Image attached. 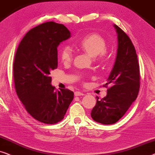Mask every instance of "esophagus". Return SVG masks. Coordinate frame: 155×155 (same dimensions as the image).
Instances as JSON below:
<instances>
[{
    "instance_id": "obj_1",
    "label": "esophagus",
    "mask_w": 155,
    "mask_h": 155,
    "mask_svg": "<svg viewBox=\"0 0 155 155\" xmlns=\"http://www.w3.org/2000/svg\"><path fill=\"white\" fill-rule=\"evenodd\" d=\"M84 93L81 91H75L74 92V96H84Z\"/></svg>"
}]
</instances>
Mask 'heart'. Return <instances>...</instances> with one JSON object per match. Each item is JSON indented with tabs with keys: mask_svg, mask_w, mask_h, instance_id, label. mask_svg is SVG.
<instances>
[{
	"mask_svg": "<svg viewBox=\"0 0 155 155\" xmlns=\"http://www.w3.org/2000/svg\"><path fill=\"white\" fill-rule=\"evenodd\" d=\"M78 47L93 57L98 55L103 58L105 56L106 42L104 38L98 34H91L86 36L77 43ZM73 53L70 47L63 46L60 50V58L64 62H68L72 59Z\"/></svg>",
	"mask_w": 155,
	"mask_h": 155,
	"instance_id": "1",
	"label": "heart"
}]
</instances>
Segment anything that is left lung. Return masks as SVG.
<instances>
[{
	"label": "left lung",
	"instance_id": "8db88e82",
	"mask_svg": "<svg viewBox=\"0 0 155 155\" xmlns=\"http://www.w3.org/2000/svg\"><path fill=\"white\" fill-rule=\"evenodd\" d=\"M117 36L115 64L104 86L110 87L107 95L98 100L91 115L104 125L114 124L122 117L137 98L140 89V67L135 47L123 31L113 25Z\"/></svg>",
	"mask_w": 155,
	"mask_h": 155
}]
</instances>
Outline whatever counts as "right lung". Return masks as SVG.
Segmentation results:
<instances>
[{
  "instance_id": "1",
  "label": "right lung",
  "mask_w": 155,
  "mask_h": 155,
  "mask_svg": "<svg viewBox=\"0 0 155 155\" xmlns=\"http://www.w3.org/2000/svg\"><path fill=\"white\" fill-rule=\"evenodd\" d=\"M64 25L47 22L30 30L20 42L13 64L15 88L27 111L37 120L55 124L74 98L69 89L55 91L50 71L57 68V47L70 38Z\"/></svg>"
}]
</instances>
